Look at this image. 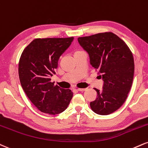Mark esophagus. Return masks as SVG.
<instances>
[{"label": "esophagus", "mask_w": 148, "mask_h": 148, "mask_svg": "<svg viewBox=\"0 0 148 148\" xmlns=\"http://www.w3.org/2000/svg\"><path fill=\"white\" fill-rule=\"evenodd\" d=\"M87 89L86 88H78L77 90L78 91H80V92H83V91H85Z\"/></svg>", "instance_id": "obj_1"}]
</instances>
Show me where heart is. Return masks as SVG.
Listing matches in <instances>:
<instances>
[{"label": "heart", "mask_w": 148, "mask_h": 148, "mask_svg": "<svg viewBox=\"0 0 148 148\" xmlns=\"http://www.w3.org/2000/svg\"><path fill=\"white\" fill-rule=\"evenodd\" d=\"M79 51H76L75 53H76V52H79Z\"/></svg>", "instance_id": "b5f03b06"}]
</instances>
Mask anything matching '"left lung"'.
<instances>
[{"label": "left lung", "instance_id": "1", "mask_svg": "<svg viewBox=\"0 0 148 148\" xmlns=\"http://www.w3.org/2000/svg\"><path fill=\"white\" fill-rule=\"evenodd\" d=\"M78 41L104 82L101 92L94 88L97 98L90 108L98 114H110L123 106L130 90L134 72L132 53L121 38L110 32L79 37Z\"/></svg>", "mask_w": 148, "mask_h": 148}]
</instances>
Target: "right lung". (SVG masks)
<instances>
[{
	"instance_id": "1",
	"label": "right lung",
	"mask_w": 148,
	"mask_h": 148,
	"mask_svg": "<svg viewBox=\"0 0 148 148\" xmlns=\"http://www.w3.org/2000/svg\"><path fill=\"white\" fill-rule=\"evenodd\" d=\"M74 37L36 38L21 54L18 75L21 86L30 101L43 113L63 112L73 97L69 89H63L51 82L60 56L69 47Z\"/></svg>"
}]
</instances>
